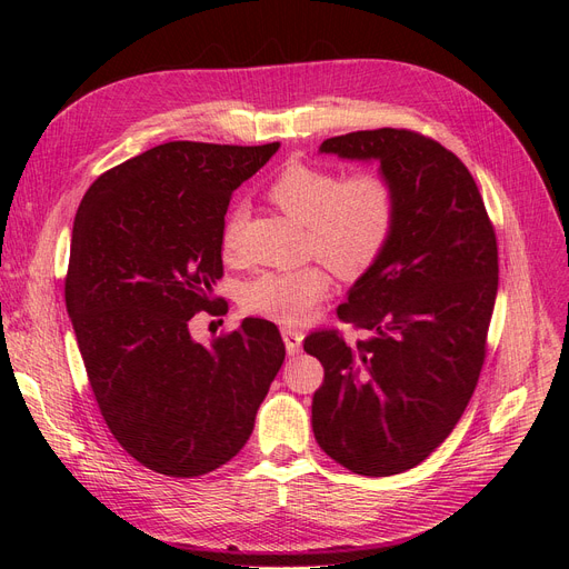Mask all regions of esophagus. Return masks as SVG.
<instances>
[{"label":"esophagus","mask_w":569,"mask_h":569,"mask_svg":"<svg viewBox=\"0 0 569 569\" xmlns=\"http://www.w3.org/2000/svg\"><path fill=\"white\" fill-rule=\"evenodd\" d=\"M282 339H284V347L287 353H299L301 351V341H303V332L297 330V327H282Z\"/></svg>","instance_id":"1"}]
</instances>
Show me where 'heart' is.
Segmentation results:
<instances>
[{
	"label": "heart",
	"instance_id": "1",
	"mask_svg": "<svg viewBox=\"0 0 569 569\" xmlns=\"http://www.w3.org/2000/svg\"><path fill=\"white\" fill-rule=\"evenodd\" d=\"M280 211L306 226V249L320 256L341 278L366 274L389 249L399 228L401 194L382 168H360L343 176L330 166L289 161L266 187ZM244 209L234 206L220 228V249L237 258L242 249ZM330 272L322 263L295 270L258 272L244 284L242 306L249 313L297 325L330 295Z\"/></svg>",
	"mask_w": 569,
	"mask_h": 569
}]
</instances>
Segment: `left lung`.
Listing matches in <instances>:
<instances>
[{"mask_svg": "<svg viewBox=\"0 0 569 569\" xmlns=\"http://www.w3.org/2000/svg\"><path fill=\"white\" fill-rule=\"evenodd\" d=\"M320 149L380 161L401 213L385 256L337 308L370 337L351 347L325 327L303 339L325 368L313 432L356 475H399L453 432L472 399L498 291L496 230L470 170L432 137L358 130Z\"/></svg>", "mask_w": 569, "mask_h": 569, "instance_id": "8db88e82", "label": "left lung"}]
</instances>
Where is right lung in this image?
Returning <instances> with one entry per match:
<instances>
[{"instance_id": "right-lung-1", "label": "right lung", "mask_w": 569, "mask_h": 569, "mask_svg": "<svg viewBox=\"0 0 569 569\" xmlns=\"http://www.w3.org/2000/svg\"><path fill=\"white\" fill-rule=\"evenodd\" d=\"M166 142L101 173L71 237L66 308L101 418L144 468L201 477L234 458L282 368L278 325L244 318L209 349L189 320L218 316L220 228L234 189L278 151Z\"/></svg>"}]
</instances>
